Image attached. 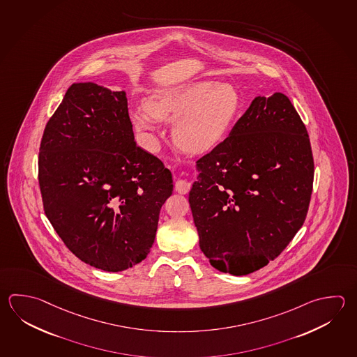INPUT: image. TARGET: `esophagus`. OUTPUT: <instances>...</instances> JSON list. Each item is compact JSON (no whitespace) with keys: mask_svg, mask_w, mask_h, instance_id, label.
I'll list each match as a JSON object with an SVG mask.
<instances>
[{"mask_svg":"<svg viewBox=\"0 0 357 357\" xmlns=\"http://www.w3.org/2000/svg\"><path fill=\"white\" fill-rule=\"evenodd\" d=\"M190 189V183L187 179H178L175 182V190L181 195H187Z\"/></svg>","mask_w":357,"mask_h":357,"instance_id":"obj_1","label":"esophagus"}]
</instances>
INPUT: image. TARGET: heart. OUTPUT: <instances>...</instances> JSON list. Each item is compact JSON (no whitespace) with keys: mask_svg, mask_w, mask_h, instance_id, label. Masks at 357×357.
I'll return each mask as SVG.
<instances>
[{"mask_svg":"<svg viewBox=\"0 0 357 357\" xmlns=\"http://www.w3.org/2000/svg\"><path fill=\"white\" fill-rule=\"evenodd\" d=\"M241 105V96L231 83L190 82L151 94L146 108L135 109L131 120L151 144L156 120L174 121V142L189 153H204L227 136Z\"/></svg>","mask_w":357,"mask_h":357,"instance_id":"obj_1","label":"heart"}]
</instances>
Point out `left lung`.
Segmentation results:
<instances>
[{
	"label": "left lung",
	"mask_w": 357,
	"mask_h": 357,
	"mask_svg": "<svg viewBox=\"0 0 357 357\" xmlns=\"http://www.w3.org/2000/svg\"><path fill=\"white\" fill-rule=\"evenodd\" d=\"M189 204L211 265L248 275L282 254L310 207V136L285 94L255 97L229 137L197 162Z\"/></svg>",
	"instance_id": "obj_1"
}]
</instances>
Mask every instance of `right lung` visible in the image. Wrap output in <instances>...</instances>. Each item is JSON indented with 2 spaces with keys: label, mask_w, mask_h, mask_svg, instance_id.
<instances>
[{
  "label": "right lung",
  "mask_w": 357,
  "mask_h": 357,
  "mask_svg": "<svg viewBox=\"0 0 357 357\" xmlns=\"http://www.w3.org/2000/svg\"><path fill=\"white\" fill-rule=\"evenodd\" d=\"M44 211L82 261L105 271L142 263L173 178L136 145L125 91L73 83L47 121L39 153Z\"/></svg>",
  "instance_id": "add662e5"
}]
</instances>
